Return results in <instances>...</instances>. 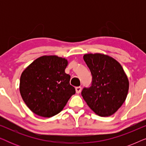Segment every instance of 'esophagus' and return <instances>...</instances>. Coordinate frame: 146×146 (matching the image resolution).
<instances>
[{
  "mask_svg": "<svg viewBox=\"0 0 146 146\" xmlns=\"http://www.w3.org/2000/svg\"><path fill=\"white\" fill-rule=\"evenodd\" d=\"M82 90V88L80 86L76 87V92L77 94H80Z\"/></svg>",
  "mask_w": 146,
  "mask_h": 146,
  "instance_id": "34e87169",
  "label": "esophagus"
}]
</instances>
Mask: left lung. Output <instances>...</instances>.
I'll use <instances>...</instances> for the list:
<instances>
[{"label": "left lung", "instance_id": "obj_1", "mask_svg": "<svg viewBox=\"0 0 146 146\" xmlns=\"http://www.w3.org/2000/svg\"><path fill=\"white\" fill-rule=\"evenodd\" d=\"M84 60L91 72L90 87L84 88L82 96L95 113L102 117L112 115L126 98L129 81L118 62L102 54H86Z\"/></svg>", "mask_w": 146, "mask_h": 146}]
</instances>
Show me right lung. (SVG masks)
I'll use <instances>...</instances> for the list:
<instances>
[{
    "label": "right lung",
    "instance_id": "1",
    "mask_svg": "<svg viewBox=\"0 0 146 146\" xmlns=\"http://www.w3.org/2000/svg\"><path fill=\"white\" fill-rule=\"evenodd\" d=\"M67 65L65 58L43 56L22 73L20 92L35 114L44 117L58 114L76 93L74 87L70 84V76L65 73Z\"/></svg>",
    "mask_w": 146,
    "mask_h": 146
}]
</instances>
